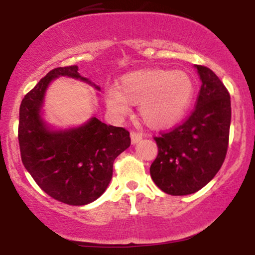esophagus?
Instances as JSON below:
<instances>
[{
    "instance_id": "1",
    "label": "esophagus",
    "mask_w": 255,
    "mask_h": 255,
    "mask_svg": "<svg viewBox=\"0 0 255 255\" xmlns=\"http://www.w3.org/2000/svg\"><path fill=\"white\" fill-rule=\"evenodd\" d=\"M141 139H142L141 133H137V131H130L131 144H136V142H139Z\"/></svg>"
}]
</instances>
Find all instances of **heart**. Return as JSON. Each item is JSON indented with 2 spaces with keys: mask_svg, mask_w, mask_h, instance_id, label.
<instances>
[{
  "mask_svg": "<svg viewBox=\"0 0 255 255\" xmlns=\"http://www.w3.org/2000/svg\"><path fill=\"white\" fill-rule=\"evenodd\" d=\"M194 83L183 71L142 69L125 74L119 89L105 93L108 108L118 118L130 114V105H139V115L148 127L162 129L176 125L191 107Z\"/></svg>",
  "mask_w": 255,
  "mask_h": 255,
  "instance_id": "1",
  "label": "heart"
}]
</instances>
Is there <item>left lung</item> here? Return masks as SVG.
<instances>
[{
	"label": "left lung",
	"mask_w": 255,
	"mask_h": 255,
	"mask_svg": "<svg viewBox=\"0 0 255 255\" xmlns=\"http://www.w3.org/2000/svg\"><path fill=\"white\" fill-rule=\"evenodd\" d=\"M201 80L197 107L184 124L154 137L153 182L166 194L188 195L216 176L225 159L231 121L230 96L211 69L194 66Z\"/></svg>",
	"instance_id": "1"
}]
</instances>
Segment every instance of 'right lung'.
Listing matches in <instances>:
<instances>
[{
    "mask_svg": "<svg viewBox=\"0 0 255 255\" xmlns=\"http://www.w3.org/2000/svg\"><path fill=\"white\" fill-rule=\"evenodd\" d=\"M81 80L78 66L52 69L22 99L19 145L22 164L46 194L61 203L81 206L97 200L109 186L115 158L130 146L129 131L96 118L75 127L55 128L43 116L49 85L57 78Z\"/></svg>",
    "mask_w": 255,
    "mask_h": 255,
    "instance_id": "obj_1",
    "label": "right lung"
}]
</instances>
